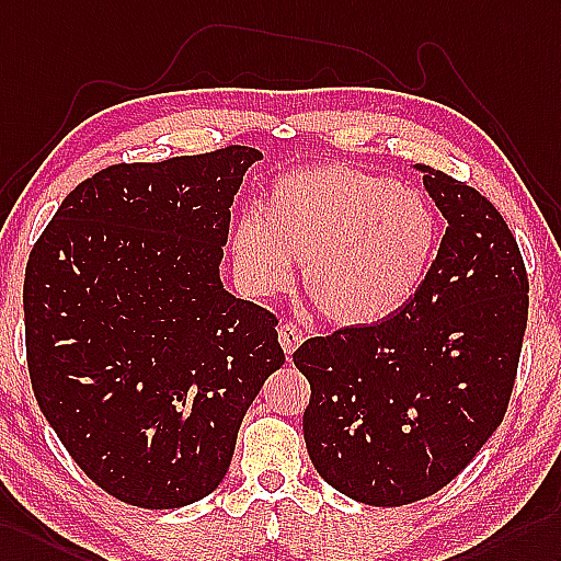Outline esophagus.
Masks as SVG:
<instances>
[{"mask_svg": "<svg viewBox=\"0 0 561 561\" xmlns=\"http://www.w3.org/2000/svg\"><path fill=\"white\" fill-rule=\"evenodd\" d=\"M278 340H280V347L285 350V354H288V359L293 357V352L302 345V328H299L297 323H280L278 328Z\"/></svg>", "mask_w": 561, "mask_h": 561, "instance_id": "1", "label": "esophagus"}]
</instances>
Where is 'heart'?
I'll list each match as a JSON object with an SVG mask.
<instances>
[{"mask_svg":"<svg viewBox=\"0 0 561 561\" xmlns=\"http://www.w3.org/2000/svg\"><path fill=\"white\" fill-rule=\"evenodd\" d=\"M433 242L435 218L416 190L319 163L268 185L230 236V256L254 297L283 293L302 264L305 293L328 321L371 325L414 295Z\"/></svg>","mask_w":561,"mask_h":561,"instance_id":"obj_1","label":"heart"}]
</instances>
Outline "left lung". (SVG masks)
<instances>
[{
  "label": "left lung",
  "mask_w": 561,
  "mask_h": 561,
  "mask_svg": "<svg viewBox=\"0 0 561 561\" xmlns=\"http://www.w3.org/2000/svg\"><path fill=\"white\" fill-rule=\"evenodd\" d=\"M447 221L438 256L392 317L309 337L305 443L328 485L374 507L438 493L497 431L528 319V276L500 211L416 163Z\"/></svg>",
  "instance_id": "obj_1"
}]
</instances>
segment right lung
Returning a JSON list of instances; mask_svg holds the SVG:
<instances>
[{
	"label": "right lung",
	"mask_w": 561,
	"mask_h": 561,
	"mask_svg": "<svg viewBox=\"0 0 561 561\" xmlns=\"http://www.w3.org/2000/svg\"><path fill=\"white\" fill-rule=\"evenodd\" d=\"M259 149L116 163L80 183L25 266L35 398L80 469L133 507L218 488L240 423L285 354L276 317L218 266Z\"/></svg>",
	"instance_id": "add662e5"
}]
</instances>
